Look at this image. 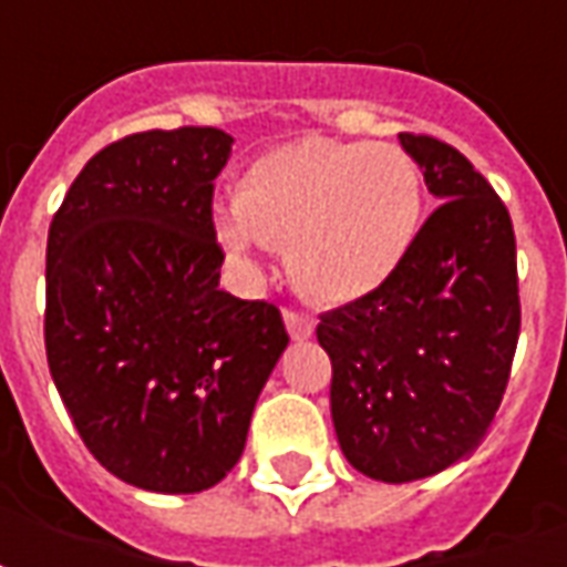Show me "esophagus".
<instances>
[{"label":"esophagus","instance_id":"esophagus-1","mask_svg":"<svg viewBox=\"0 0 567 567\" xmlns=\"http://www.w3.org/2000/svg\"><path fill=\"white\" fill-rule=\"evenodd\" d=\"M285 328L295 340H307L316 331V319L309 312H300V309H285Z\"/></svg>","mask_w":567,"mask_h":567}]
</instances>
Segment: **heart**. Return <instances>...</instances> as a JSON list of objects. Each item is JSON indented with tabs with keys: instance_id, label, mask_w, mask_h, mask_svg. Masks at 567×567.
<instances>
[{
	"instance_id": "heart-1",
	"label": "heart",
	"mask_w": 567,
	"mask_h": 567,
	"mask_svg": "<svg viewBox=\"0 0 567 567\" xmlns=\"http://www.w3.org/2000/svg\"><path fill=\"white\" fill-rule=\"evenodd\" d=\"M422 212V169L404 148L303 136L248 163L234 209L218 215V239L236 258L260 243L285 248L303 295L352 303L404 267Z\"/></svg>"
}]
</instances>
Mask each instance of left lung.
Listing matches in <instances>:
<instances>
[{
    "label": "left lung",
    "instance_id": "left-lung-1",
    "mask_svg": "<svg viewBox=\"0 0 567 567\" xmlns=\"http://www.w3.org/2000/svg\"><path fill=\"white\" fill-rule=\"evenodd\" d=\"M440 206L380 291L324 312L340 450L370 480L440 474L486 437L519 340L507 206L462 151L401 133Z\"/></svg>",
    "mask_w": 567,
    "mask_h": 567
}]
</instances>
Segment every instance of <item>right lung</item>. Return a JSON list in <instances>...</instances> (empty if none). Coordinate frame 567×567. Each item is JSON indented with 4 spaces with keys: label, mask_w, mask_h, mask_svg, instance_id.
I'll use <instances>...</instances> for the list:
<instances>
[{
    "label": "right lung",
    "mask_w": 567,
    "mask_h": 567,
    "mask_svg": "<svg viewBox=\"0 0 567 567\" xmlns=\"http://www.w3.org/2000/svg\"><path fill=\"white\" fill-rule=\"evenodd\" d=\"M234 140L145 130L93 154L48 230L44 349L84 446L130 486L190 495L246 450L282 312L218 288L212 194Z\"/></svg>",
    "instance_id": "1"
}]
</instances>
